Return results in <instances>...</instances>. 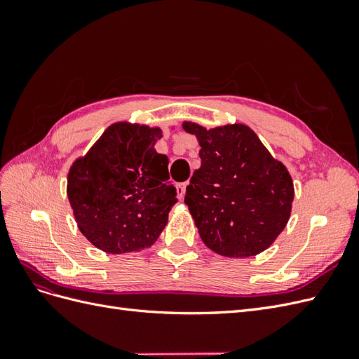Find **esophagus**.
I'll use <instances>...</instances> for the list:
<instances>
[{
	"instance_id": "obj_1",
	"label": "esophagus",
	"mask_w": 359,
	"mask_h": 359,
	"mask_svg": "<svg viewBox=\"0 0 359 359\" xmlns=\"http://www.w3.org/2000/svg\"><path fill=\"white\" fill-rule=\"evenodd\" d=\"M187 186H189V182H180L178 186H177V193H178V198L180 199H184V194H186Z\"/></svg>"
}]
</instances>
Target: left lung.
I'll return each instance as SVG.
<instances>
[{"instance_id":"left-lung-1","label":"left lung","mask_w":359,"mask_h":359,"mask_svg":"<svg viewBox=\"0 0 359 359\" xmlns=\"http://www.w3.org/2000/svg\"><path fill=\"white\" fill-rule=\"evenodd\" d=\"M198 137L201 168L193 172L186 205L203 244L226 257L262 253L285 229L293 182L245 124L205 128L184 121Z\"/></svg>"}]
</instances>
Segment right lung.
<instances>
[{"label": "right lung", "instance_id": "1", "mask_svg": "<svg viewBox=\"0 0 359 359\" xmlns=\"http://www.w3.org/2000/svg\"><path fill=\"white\" fill-rule=\"evenodd\" d=\"M158 127L114 123L67 175V196L79 231L104 253L153 245L178 202L169 158L154 145Z\"/></svg>", "mask_w": 359, "mask_h": 359}]
</instances>
